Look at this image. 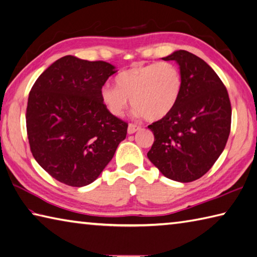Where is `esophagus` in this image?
<instances>
[{
  "mask_svg": "<svg viewBox=\"0 0 257 257\" xmlns=\"http://www.w3.org/2000/svg\"><path fill=\"white\" fill-rule=\"evenodd\" d=\"M139 129H140L139 125L135 124V123H129V125H128V134H129V135L135 134L136 132H138Z\"/></svg>",
  "mask_w": 257,
  "mask_h": 257,
  "instance_id": "34e87169",
  "label": "esophagus"
}]
</instances>
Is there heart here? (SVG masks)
I'll return each instance as SVG.
<instances>
[{"mask_svg":"<svg viewBox=\"0 0 257 257\" xmlns=\"http://www.w3.org/2000/svg\"><path fill=\"white\" fill-rule=\"evenodd\" d=\"M115 87L101 88L104 107L114 117H121L132 99L136 112L149 121L165 118L178 103L183 90V75L172 62H155L136 65L120 72Z\"/></svg>","mask_w":257,"mask_h":257,"instance_id":"1","label":"heart"}]
</instances>
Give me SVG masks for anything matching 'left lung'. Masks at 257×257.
Returning a JSON list of instances; mask_svg holds the SVG:
<instances>
[{"label":"left lung","instance_id":"1","mask_svg":"<svg viewBox=\"0 0 257 257\" xmlns=\"http://www.w3.org/2000/svg\"><path fill=\"white\" fill-rule=\"evenodd\" d=\"M163 60L179 64L183 90L173 111L148 125L155 142L147 156L165 177L194 182L223 153L230 133L232 105L222 80L197 55L179 50Z\"/></svg>","mask_w":257,"mask_h":257}]
</instances>
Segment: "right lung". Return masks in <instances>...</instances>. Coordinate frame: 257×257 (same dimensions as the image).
<instances>
[{
    "instance_id": "1",
    "label": "right lung",
    "mask_w": 257,
    "mask_h": 257,
    "mask_svg": "<svg viewBox=\"0 0 257 257\" xmlns=\"http://www.w3.org/2000/svg\"><path fill=\"white\" fill-rule=\"evenodd\" d=\"M114 72L108 62L65 55L40 75L29 93L30 149L60 183L91 184L125 138L128 123L110 113L100 97Z\"/></svg>"
}]
</instances>
